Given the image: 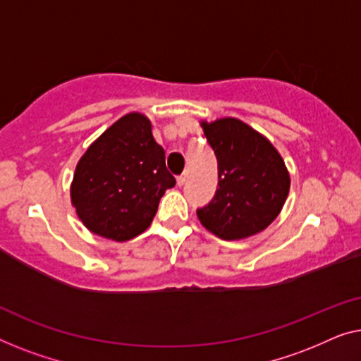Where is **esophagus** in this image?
<instances>
[{
    "instance_id": "1",
    "label": "esophagus",
    "mask_w": 361,
    "mask_h": 361,
    "mask_svg": "<svg viewBox=\"0 0 361 361\" xmlns=\"http://www.w3.org/2000/svg\"><path fill=\"white\" fill-rule=\"evenodd\" d=\"M186 183V173H183V175H180L178 178H176V185L178 186H183Z\"/></svg>"
}]
</instances>
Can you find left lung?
<instances>
[{
  "mask_svg": "<svg viewBox=\"0 0 361 361\" xmlns=\"http://www.w3.org/2000/svg\"><path fill=\"white\" fill-rule=\"evenodd\" d=\"M201 128L217 159L216 196L196 211L197 219L222 240H240L265 231L280 214L291 178L270 140L235 118Z\"/></svg>",
  "mask_w": 361,
  "mask_h": 361,
  "instance_id": "left-lung-1",
  "label": "left lung"
}]
</instances>
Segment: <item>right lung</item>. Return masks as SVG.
Listing matches in <instances>:
<instances>
[{
	"mask_svg": "<svg viewBox=\"0 0 361 361\" xmlns=\"http://www.w3.org/2000/svg\"><path fill=\"white\" fill-rule=\"evenodd\" d=\"M175 186L165 150L140 113L116 121L91 144L73 173L72 206L90 232L126 242L152 224L160 197Z\"/></svg>",
	"mask_w": 361,
	"mask_h": 361,
	"instance_id": "obj_1",
	"label": "right lung"
}]
</instances>
